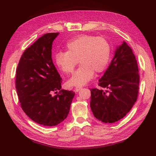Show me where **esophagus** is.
I'll use <instances>...</instances> for the list:
<instances>
[{
	"mask_svg": "<svg viewBox=\"0 0 156 156\" xmlns=\"http://www.w3.org/2000/svg\"><path fill=\"white\" fill-rule=\"evenodd\" d=\"M81 89H82L81 87H77L75 88V92H79Z\"/></svg>",
	"mask_w": 156,
	"mask_h": 156,
	"instance_id": "34e87169",
	"label": "esophagus"
}]
</instances>
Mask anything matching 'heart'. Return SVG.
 <instances>
[{"mask_svg": "<svg viewBox=\"0 0 156 156\" xmlns=\"http://www.w3.org/2000/svg\"><path fill=\"white\" fill-rule=\"evenodd\" d=\"M67 52L60 51L55 55L59 69L66 74L73 72L78 60L80 67L69 80L70 86L82 87L93 78L94 72L105 70L111 57V47L103 37L81 34L73 37L66 45Z\"/></svg>", "mask_w": 156, "mask_h": 156, "instance_id": "obj_1", "label": "heart"}]
</instances>
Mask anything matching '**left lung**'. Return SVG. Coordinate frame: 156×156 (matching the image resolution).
Listing matches in <instances>:
<instances>
[{
  "instance_id": "obj_1",
  "label": "left lung",
  "mask_w": 156,
  "mask_h": 156,
  "mask_svg": "<svg viewBox=\"0 0 156 156\" xmlns=\"http://www.w3.org/2000/svg\"><path fill=\"white\" fill-rule=\"evenodd\" d=\"M139 79L135 55L123 41L116 48L109 66L99 80L101 88L90 89V105L94 116L105 123L123 119L137 99Z\"/></svg>"
}]
</instances>
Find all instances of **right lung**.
Returning a JSON list of instances; mask_svg holds the SVG:
<instances>
[{
	"label": "right lung",
	"mask_w": 156,
	"mask_h": 156,
	"mask_svg": "<svg viewBox=\"0 0 156 156\" xmlns=\"http://www.w3.org/2000/svg\"><path fill=\"white\" fill-rule=\"evenodd\" d=\"M58 34L48 33L37 39L23 53L16 69L22 109L45 126H55L66 119L75 96L73 91L61 89L62 78L52 60V44Z\"/></svg>",
	"instance_id": "1"
}]
</instances>
